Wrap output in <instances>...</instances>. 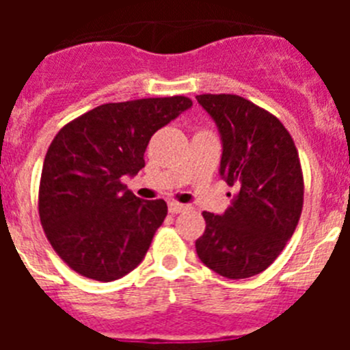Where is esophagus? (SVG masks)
Listing matches in <instances>:
<instances>
[{
	"label": "esophagus",
	"instance_id": "34e87169",
	"mask_svg": "<svg viewBox=\"0 0 350 350\" xmlns=\"http://www.w3.org/2000/svg\"><path fill=\"white\" fill-rule=\"evenodd\" d=\"M189 208V206L187 205H182V203H178V202H170L168 203V210L172 213H180V212H185V210Z\"/></svg>",
	"mask_w": 350,
	"mask_h": 350
}]
</instances>
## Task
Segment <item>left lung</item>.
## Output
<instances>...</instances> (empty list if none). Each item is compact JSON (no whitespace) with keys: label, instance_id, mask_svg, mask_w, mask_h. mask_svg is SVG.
Wrapping results in <instances>:
<instances>
[{"label":"left lung","instance_id":"left-lung-1","mask_svg":"<svg viewBox=\"0 0 350 350\" xmlns=\"http://www.w3.org/2000/svg\"><path fill=\"white\" fill-rule=\"evenodd\" d=\"M222 140L221 177L237 187L222 215L203 212L198 258L226 279L267 270L293 237L303 208V172L289 131L273 113L237 94H200Z\"/></svg>","mask_w":350,"mask_h":350}]
</instances>
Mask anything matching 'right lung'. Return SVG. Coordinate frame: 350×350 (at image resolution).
Instances as JSON below:
<instances>
[{"label":"right lung","mask_w":350,"mask_h":350,"mask_svg":"<svg viewBox=\"0 0 350 350\" xmlns=\"http://www.w3.org/2000/svg\"><path fill=\"white\" fill-rule=\"evenodd\" d=\"M191 105L185 96L100 105L55 135L43 161L38 213L71 270L112 282L140 265L168 206L144 202L120 178L144 168L150 137Z\"/></svg>","instance_id":"right-lung-1"}]
</instances>
